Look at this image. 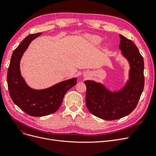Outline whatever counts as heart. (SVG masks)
Instances as JSON below:
<instances>
[{
	"label": "heart",
	"mask_w": 156,
	"mask_h": 156,
	"mask_svg": "<svg viewBox=\"0 0 156 156\" xmlns=\"http://www.w3.org/2000/svg\"><path fill=\"white\" fill-rule=\"evenodd\" d=\"M90 40L92 41V43L95 44H98L99 43H100L101 41V39L99 36H93L90 37Z\"/></svg>",
	"instance_id": "heart-1"
}]
</instances>
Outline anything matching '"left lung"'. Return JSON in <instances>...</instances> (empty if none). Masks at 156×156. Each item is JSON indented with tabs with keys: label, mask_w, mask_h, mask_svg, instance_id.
Instances as JSON below:
<instances>
[{
	"label": "left lung",
	"mask_w": 156,
	"mask_h": 156,
	"mask_svg": "<svg viewBox=\"0 0 156 156\" xmlns=\"http://www.w3.org/2000/svg\"><path fill=\"white\" fill-rule=\"evenodd\" d=\"M122 53L130 64L129 81L119 92H111L100 83L85 81L86 105L92 115L106 120L129 115L137 105L144 86V60L131 40L120 34Z\"/></svg>",
	"instance_id": "left-lung-1"
}]
</instances>
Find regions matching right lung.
Wrapping results in <instances>:
<instances>
[{
	"mask_svg": "<svg viewBox=\"0 0 156 156\" xmlns=\"http://www.w3.org/2000/svg\"><path fill=\"white\" fill-rule=\"evenodd\" d=\"M41 34L27 36L13 51L7 73L8 87L12 101L32 116H44L56 112L65 94L77 83V78H73L44 90L32 89L26 84L20 73V60L30 42Z\"/></svg>",
	"mask_w": 156,
	"mask_h": 156,
	"instance_id": "add662e5",
	"label": "right lung"
}]
</instances>
